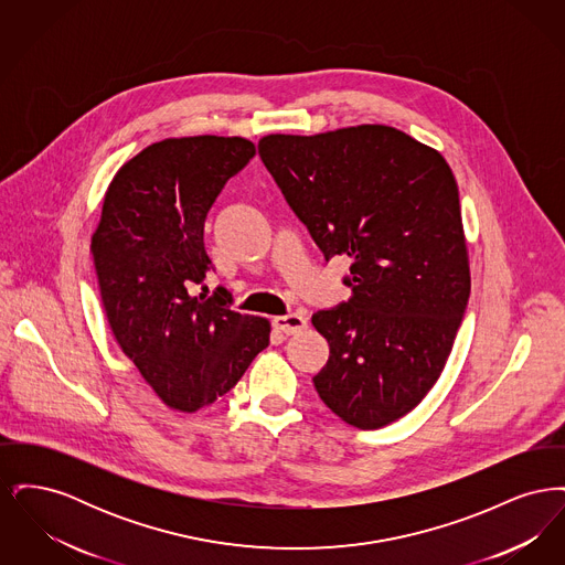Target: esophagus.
<instances>
[{"label":"esophagus","instance_id":"esophagus-1","mask_svg":"<svg viewBox=\"0 0 565 565\" xmlns=\"http://www.w3.org/2000/svg\"><path fill=\"white\" fill-rule=\"evenodd\" d=\"M275 330L284 332V334H295L300 332L302 328H307V318L302 313H288V316H279L273 320Z\"/></svg>","mask_w":565,"mask_h":565}]
</instances>
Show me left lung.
<instances>
[{"label":"left lung","mask_w":565,"mask_h":565,"mask_svg":"<svg viewBox=\"0 0 565 565\" xmlns=\"http://www.w3.org/2000/svg\"><path fill=\"white\" fill-rule=\"evenodd\" d=\"M258 154L323 258H350L348 302L313 313L330 345L323 404L376 430L424 401L470 296L459 192L440 152L394 127L267 135Z\"/></svg>","instance_id":"left-lung-1"}]
</instances>
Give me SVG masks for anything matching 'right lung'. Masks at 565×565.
Wrapping results in <instances>:
<instances>
[{
  "mask_svg": "<svg viewBox=\"0 0 565 565\" xmlns=\"http://www.w3.org/2000/svg\"><path fill=\"white\" fill-rule=\"evenodd\" d=\"M243 137L162 139L109 184L90 242L109 328L162 403L194 413L237 385L269 345L270 323L231 309L214 269L205 217L224 184L254 159Z\"/></svg>",
  "mask_w": 565,
  "mask_h": 565,
  "instance_id": "right-lung-1",
  "label": "right lung"
}]
</instances>
